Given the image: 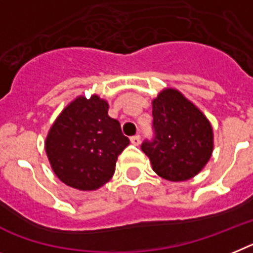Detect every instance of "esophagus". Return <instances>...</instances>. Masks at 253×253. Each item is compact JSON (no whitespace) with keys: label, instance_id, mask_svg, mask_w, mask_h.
Returning a JSON list of instances; mask_svg holds the SVG:
<instances>
[{"label":"esophagus","instance_id":"1","mask_svg":"<svg viewBox=\"0 0 253 253\" xmlns=\"http://www.w3.org/2000/svg\"><path fill=\"white\" fill-rule=\"evenodd\" d=\"M131 143L133 144V145H139L140 144V135H135V136H131Z\"/></svg>","mask_w":253,"mask_h":253}]
</instances>
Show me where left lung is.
I'll return each instance as SVG.
<instances>
[{
    "label": "left lung",
    "instance_id": "8db88e82",
    "mask_svg": "<svg viewBox=\"0 0 253 253\" xmlns=\"http://www.w3.org/2000/svg\"><path fill=\"white\" fill-rule=\"evenodd\" d=\"M153 140L141 150L154 172L169 181L192 179L207 165L213 150V132L205 114L180 91L166 88L153 100Z\"/></svg>",
    "mask_w": 253,
    "mask_h": 253
}]
</instances>
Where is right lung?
I'll return each mask as SVG.
<instances>
[{"label": "right lung", "mask_w": 253, "mask_h": 253, "mask_svg": "<svg viewBox=\"0 0 253 253\" xmlns=\"http://www.w3.org/2000/svg\"><path fill=\"white\" fill-rule=\"evenodd\" d=\"M108 109L107 101L97 95L80 96L51 126L44 149L55 175L68 186L95 190L107 184L117 158L130 144Z\"/></svg>", "instance_id": "obj_1"}]
</instances>
